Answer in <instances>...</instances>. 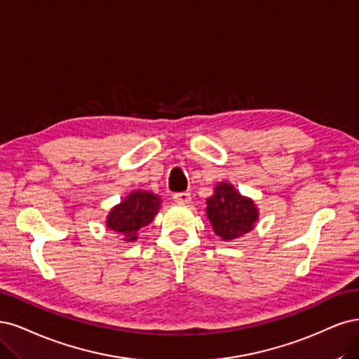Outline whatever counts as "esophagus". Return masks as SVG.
<instances>
[{"label":"esophagus","instance_id":"1","mask_svg":"<svg viewBox=\"0 0 359 359\" xmlns=\"http://www.w3.org/2000/svg\"><path fill=\"white\" fill-rule=\"evenodd\" d=\"M172 200L179 204H188L191 203V194L189 192H176L172 195Z\"/></svg>","mask_w":359,"mask_h":359}]
</instances>
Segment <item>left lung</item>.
<instances>
[{"label":"left lung","mask_w":359,"mask_h":359,"mask_svg":"<svg viewBox=\"0 0 359 359\" xmlns=\"http://www.w3.org/2000/svg\"><path fill=\"white\" fill-rule=\"evenodd\" d=\"M209 216L215 233L224 240H233L249 233L258 219L252 200L241 196L229 183H219L213 196L207 200Z\"/></svg>","instance_id":"left-lung-1"}]
</instances>
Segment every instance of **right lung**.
Wrapping results in <instances>:
<instances>
[{"mask_svg":"<svg viewBox=\"0 0 359 359\" xmlns=\"http://www.w3.org/2000/svg\"><path fill=\"white\" fill-rule=\"evenodd\" d=\"M159 198L150 192H133L114 207L107 217V226L123 236V240H137V233L154 221L159 209Z\"/></svg>","mask_w":359,"mask_h":359,"instance_id":"right-lung-1","label":"right lung"}]
</instances>
